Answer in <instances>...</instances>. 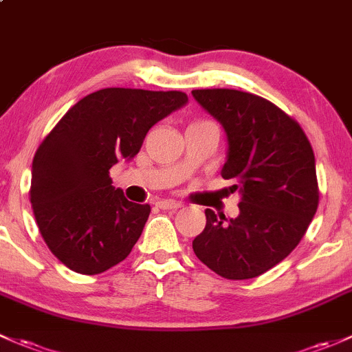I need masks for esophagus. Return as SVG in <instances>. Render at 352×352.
Wrapping results in <instances>:
<instances>
[{
    "label": "esophagus",
    "instance_id": "esophagus-1",
    "mask_svg": "<svg viewBox=\"0 0 352 352\" xmlns=\"http://www.w3.org/2000/svg\"><path fill=\"white\" fill-rule=\"evenodd\" d=\"M160 209H165V210H177L179 207H182V202H177V201H172V199H165V201H160L157 204Z\"/></svg>",
    "mask_w": 352,
    "mask_h": 352
}]
</instances>
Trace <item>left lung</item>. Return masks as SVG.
I'll list each match as a JSON object with an SVG mask.
<instances>
[{
    "label": "left lung",
    "instance_id": "left-lung-1",
    "mask_svg": "<svg viewBox=\"0 0 352 352\" xmlns=\"http://www.w3.org/2000/svg\"><path fill=\"white\" fill-rule=\"evenodd\" d=\"M195 101L223 124V179L241 192L239 216L206 209L192 241L199 260L228 280L263 275L297 248L319 206L312 145L300 124L268 99L236 89H195Z\"/></svg>",
    "mask_w": 352,
    "mask_h": 352
}]
</instances>
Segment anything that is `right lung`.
Returning a JSON list of instances; mask_svg holds the SVG:
<instances>
[{
    "label": "right lung",
    "mask_w": 352,
    "mask_h": 352,
    "mask_svg": "<svg viewBox=\"0 0 352 352\" xmlns=\"http://www.w3.org/2000/svg\"><path fill=\"white\" fill-rule=\"evenodd\" d=\"M187 102L180 91L108 87L80 99L33 157L30 202L43 241L80 275H98L131 253L150 216L111 184L109 168L131 160L148 129Z\"/></svg>",
    "instance_id": "1"
}]
</instances>
